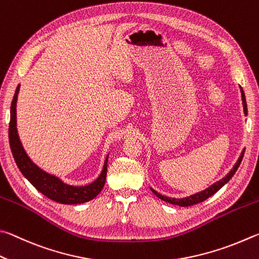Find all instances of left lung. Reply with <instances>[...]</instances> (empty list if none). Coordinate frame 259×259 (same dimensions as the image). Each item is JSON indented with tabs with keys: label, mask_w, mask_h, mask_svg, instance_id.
<instances>
[{
	"label": "left lung",
	"mask_w": 259,
	"mask_h": 259,
	"mask_svg": "<svg viewBox=\"0 0 259 259\" xmlns=\"http://www.w3.org/2000/svg\"><path fill=\"white\" fill-rule=\"evenodd\" d=\"M240 91H241V98H242V106H243V112L244 115L247 116L248 113V109H247V102H246V97H244V92L241 86H240ZM243 155H244V149L243 151L241 152V155H240L238 161L235 162V165L233 166V168L231 169L228 175L225 176V178H223L222 180H220L219 182L214 183L212 185H210L209 188H207L206 190H203V191L201 192H198L196 194H192V196L190 197H187V198H181V199H176V198H169V197H166V196H162V194L158 193L156 190L151 189V191L156 194V196L161 199V200H164L166 202H169L171 203V205H178V206H181V207H189V206H193L196 205V203H199V202H202L205 201L206 199H208L209 197H211L212 194H215L219 190L224 187V185L229 182V181L233 178V175L235 174V171H237V169L239 168L240 164H241L242 161V158H243Z\"/></svg>",
	"instance_id": "1"
}]
</instances>
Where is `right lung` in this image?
Listing matches in <instances>:
<instances>
[{
  "mask_svg": "<svg viewBox=\"0 0 259 259\" xmlns=\"http://www.w3.org/2000/svg\"><path fill=\"white\" fill-rule=\"evenodd\" d=\"M20 84L17 86L16 93L13 95V100L10 109V124H9V142L15 158L18 168L20 169L22 175L38 190L45 197L51 199L53 201L63 203V205H77L92 200L98 194L106 183L107 176V165L108 157L104 160V165L101 174L99 178L93 181L92 183L81 187L67 184L61 181L56 175L49 174L48 171L43 170L35 162L30 159L22 147L21 141L18 135L17 130V99L19 93Z\"/></svg>",
  "mask_w": 259,
  "mask_h": 259,
  "instance_id": "right-lung-1",
  "label": "right lung"
}]
</instances>
